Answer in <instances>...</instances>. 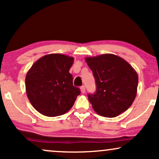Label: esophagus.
Instances as JSON below:
<instances>
[{"instance_id":"esophagus-1","label":"esophagus","mask_w":159,"mask_h":159,"mask_svg":"<svg viewBox=\"0 0 159 159\" xmlns=\"http://www.w3.org/2000/svg\"><path fill=\"white\" fill-rule=\"evenodd\" d=\"M80 90H81V92L82 93H85V87H84V86H82V87H81Z\"/></svg>"}]
</instances>
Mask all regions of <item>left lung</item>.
Returning <instances> with one entry per match:
<instances>
[{
	"instance_id": "obj_1",
	"label": "left lung",
	"mask_w": 159,
	"mask_h": 159,
	"mask_svg": "<svg viewBox=\"0 0 159 159\" xmlns=\"http://www.w3.org/2000/svg\"><path fill=\"white\" fill-rule=\"evenodd\" d=\"M93 71L96 91L88 95L93 110L105 117H115L132 105L137 95L138 73L125 60L112 54L85 58Z\"/></svg>"
}]
</instances>
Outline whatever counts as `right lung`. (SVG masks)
Listing matches in <instances>:
<instances>
[{
  "mask_svg": "<svg viewBox=\"0 0 159 159\" xmlns=\"http://www.w3.org/2000/svg\"><path fill=\"white\" fill-rule=\"evenodd\" d=\"M74 58L50 54L36 61L25 78L26 93L33 107L47 116L64 114L73 106L80 90L73 86L69 69Z\"/></svg>",
  "mask_w": 159,
  "mask_h": 159,
  "instance_id": "1",
  "label": "right lung"
}]
</instances>
